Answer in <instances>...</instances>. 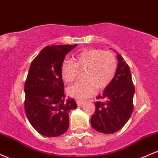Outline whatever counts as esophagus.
Returning a JSON list of instances; mask_svg holds the SVG:
<instances>
[{
    "mask_svg": "<svg viewBox=\"0 0 158 158\" xmlns=\"http://www.w3.org/2000/svg\"><path fill=\"white\" fill-rule=\"evenodd\" d=\"M76 103H77L78 106H82V105H84L85 103V101H82V100H77Z\"/></svg>",
    "mask_w": 158,
    "mask_h": 158,
    "instance_id": "1",
    "label": "esophagus"
}]
</instances>
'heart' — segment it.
Wrapping results in <instances>:
<instances>
[{
  "label": "heart",
  "instance_id": "obj_1",
  "mask_svg": "<svg viewBox=\"0 0 158 158\" xmlns=\"http://www.w3.org/2000/svg\"><path fill=\"white\" fill-rule=\"evenodd\" d=\"M74 63L64 60L60 66V75L67 83L75 80L78 70H84V80L76 82L67 88V92L73 98L82 100L96 92L97 88H106L117 70V60L110 52L100 49H85L76 53Z\"/></svg>",
  "mask_w": 158,
  "mask_h": 158
}]
</instances>
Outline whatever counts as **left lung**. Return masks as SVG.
<instances>
[{"label": "left lung", "instance_id": "8db88e82", "mask_svg": "<svg viewBox=\"0 0 158 158\" xmlns=\"http://www.w3.org/2000/svg\"><path fill=\"white\" fill-rule=\"evenodd\" d=\"M118 67L113 79L105 88L95 103V112L91 118L92 127L100 133H114L124 126L132 114L135 88L129 66L117 55Z\"/></svg>", "mask_w": 158, "mask_h": 158}]
</instances>
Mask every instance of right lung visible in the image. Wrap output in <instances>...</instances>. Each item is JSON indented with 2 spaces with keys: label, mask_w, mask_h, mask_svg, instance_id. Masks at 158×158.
I'll use <instances>...</instances> for the list:
<instances>
[{
  "label": "right lung",
  "mask_w": 158,
  "mask_h": 158,
  "mask_svg": "<svg viewBox=\"0 0 158 158\" xmlns=\"http://www.w3.org/2000/svg\"><path fill=\"white\" fill-rule=\"evenodd\" d=\"M75 45L47 46L33 60L25 84V110L32 127L41 135L58 136L69 127V112L77 107L66 99L60 66Z\"/></svg>",
  "instance_id": "obj_1"
}]
</instances>
